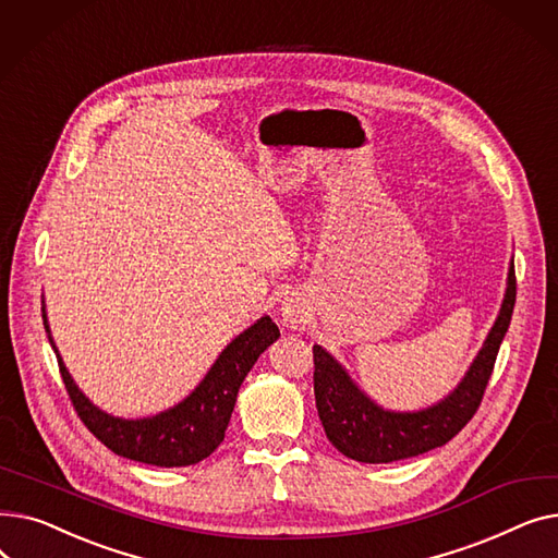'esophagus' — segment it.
Listing matches in <instances>:
<instances>
[{
  "label": "esophagus",
  "mask_w": 558,
  "mask_h": 558,
  "mask_svg": "<svg viewBox=\"0 0 558 558\" xmlns=\"http://www.w3.org/2000/svg\"><path fill=\"white\" fill-rule=\"evenodd\" d=\"M280 318H282V324H284L287 328L301 330V328L305 326L307 312L303 310V305H299V303H294V301H289V303H284V305L280 307Z\"/></svg>",
  "instance_id": "1"
}]
</instances>
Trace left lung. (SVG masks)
I'll list each match as a JSON object with an SVG mask.
<instances>
[{
  "mask_svg": "<svg viewBox=\"0 0 558 558\" xmlns=\"http://www.w3.org/2000/svg\"><path fill=\"white\" fill-rule=\"evenodd\" d=\"M513 305L515 269L511 264L500 316L471 371L444 402L416 414H391L373 404L326 350L314 345V398L330 444L348 459L362 463H391L446 446L482 404L497 350L511 324Z\"/></svg>",
  "mask_w": 558,
  "mask_h": 558,
  "instance_id": "8db88e82",
  "label": "left lung"
}]
</instances>
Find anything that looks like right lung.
Instances as JSON below:
<instances>
[{"label": "right lung", "instance_id": "right-lung-1", "mask_svg": "<svg viewBox=\"0 0 558 558\" xmlns=\"http://www.w3.org/2000/svg\"><path fill=\"white\" fill-rule=\"evenodd\" d=\"M43 324L49 332L45 307ZM278 337V326L269 316H262L255 326L242 332L223 350L210 373L205 375L203 383L187 400L175 404L165 414L142 421H122L99 412V409L78 391L61 355L56 353V360L78 418L108 450L149 465L179 468L198 463L219 448L244 377L248 375L257 357ZM49 343L56 350L51 337Z\"/></svg>", "mask_w": 558, "mask_h": 558}]
</instances>
